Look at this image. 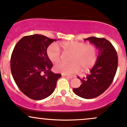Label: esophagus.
<instances>
[{"mask_svg":"<svg viewBox=\"0 0 127 127\" xmlns=\"http://www.w3.org/2000/svg\"><path fill=\"white\" fill-rule=\"evenodd\" d=\"M62 76L63 77H65V78H67L68 79H72L73 78V76H68V75H63L62 74Z\"/></svg>","mask_w":127,"mask_h":127,"instance_id":"esophagus-1","label":"esophagus"}]
</instances>
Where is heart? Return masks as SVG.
I'll return each mask as SVG.
<instances>
[{"instance_id": "1", "label": "heart", "mask_w": 127, "mask_h": 127, "mask_svg": "<svg viewBox=\"0 0 127 127\" xmlns=\"http://www.w3.org/2000/svg\"><path fill=\"white\" fill-rule=\"evenodd\" d=\"M60 45L64 52H72L70 63H60L55 65L54 70L63 75H70L78 72L80 69L87 71L94 66L98 59V51L95 45L78 41H65ZM47 55L53 63H57L62 58L59 47L55 43L49 45Z\"/></svg>"}]
</instances>
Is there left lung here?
Returning <instances> with one entry per match:
<instances>
[{
  "label": "left lung",
  "mask_w": 127,
  "mask_h": 127,
  "mask_svg": "<svg viewBox=\"0 0 127 127\" xmlns=\"http://www.w3.org/2000/svg\"><path fill=\"white\" fill-rule=\"evenodd\" d=\"M84 40L90 41L98 49V59L85 78L78 77L82 84L73 90L82 98L91 99L101 95L111 85L117 70L118 59L116 49L107 39L90 37Z\"/></svg>",
  "instance_id": "left-lung-1"
}]
</instances>
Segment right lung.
<instances>
[{
	"label": "right lung",
	"instance_id": "1",
	"mask_svg": "<svg viewBox=\"0 0 127 127\" xmlns=\"http://www.w3.org/2000/svg\"><path fill=\"white\" fill-rule=\"evenodd\" d=\"M55 39L41 34L26 36L14 47L11 58V70L18 88L30 98L43 100L54 91L61 74L51 72L52 62L48 47Z\"/></svg>",
	"mask_w": 127,
	"mask_h": 127
}]
</instances>
